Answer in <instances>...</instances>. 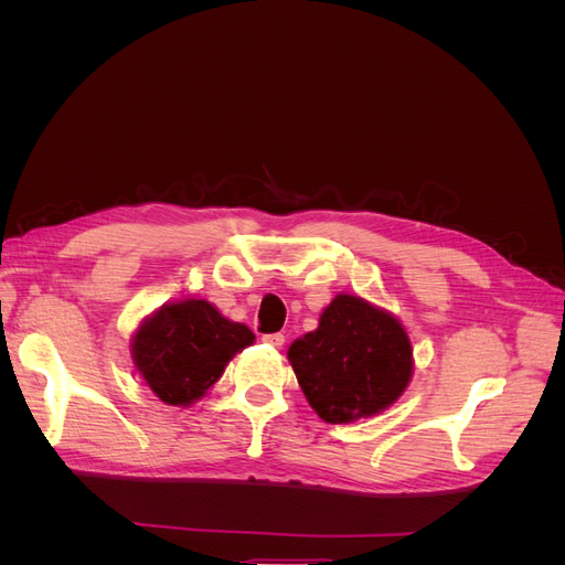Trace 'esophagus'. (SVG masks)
Returning a JSON list of instances; mask_svg holds the SVG:
<instances>
[{
    "label": "esophagus",
    "mask_w": 565,
    "mask_h": 565,
    "mask_svg": "<svg viewBox=\"0 0 565 565\" xmlns=\"http://www.w3.org/2000/svg\"><path fill=\"white\" fill-rule=\"evenodd\" d=\"M268 347H273V349H280L282 344H285V334L282 332H273V334H264L262 337Z\"/></svg>",
    "instance_id": "34e87169"
}]
</instances>
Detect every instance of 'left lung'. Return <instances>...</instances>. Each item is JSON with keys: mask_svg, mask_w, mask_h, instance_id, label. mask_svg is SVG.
Returning <instances> with one entry per match:
<instances>
[{"mask_svg": "<svg viewBox=\"0 0 565 565\" xmlns=\"http://www.w3.org/2000/svg\"><path fill=\"white\" fill-rule=\"evenodd\" d=\"M306 401L330 424L384 413L413 380V344L401 320L353 295H337L318 330L287 351Z\"/></svg>", "mask_w": 565, "mask_h": 565, "instance_id": "8db88e82", "label": "left lung"}]
</instances>
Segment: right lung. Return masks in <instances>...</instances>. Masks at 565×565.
Wrapping results in <instances>:
<instances>
[{
    "label": "right lung",
    "instance_id": "1",
    "mask_svg": "<svg viewBox=\"0 0 565 565\" xmlns=\"http://www.w3.org/2000/svg\"><path fill=\"white\" fill-rule=\"evenodd\" d=\"M254 344V332L204 299L164 303L131 339V358L143 382L167 405L188 407L218 382L235 353Z\"/></svg>",
    "mask_w": 565,
    "mask_h": 565
}]
</instances>
